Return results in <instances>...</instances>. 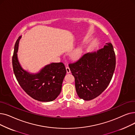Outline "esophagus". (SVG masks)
I'll return each instance as SVG.
<instances>
[{
    "instance_id": "obj_1",
    "label": "esophagus",
    "mask_w": 135,
    "mask_h": 135,
    "mask_svg": "<svg viewBox=\"0 0 135 135\" xmlns=\"http://www.w3.org/2000/svg\"><path fill=\"white\" fill-rule=\"evenodd\" d=\"M66 72L68 74H69V73H70V72H71V71H70V69L69 67H66Z\"/></svg>"
}]
</instances>
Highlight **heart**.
Returning a JSON list of instances; mask_svg holds the SVG:
<instances>
[{
  "mask_svg": "<svg viewBox=\"0 0 135 135\" xmlns=\"http://www.w3.org/2000/svg\"><path fill=\"white\" fill-rule=\"evenodd\" d=\"M82 53V49L81 47H79L75 49L71 53V58L74 60L79 59L81 57Z\"/></svg>",
  "mask_w": 135,
  "mask_h": 135,
  "instance_id": "obj_1",
  "label": "heart"
}]
</instances>
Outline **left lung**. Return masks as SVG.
<instances>
[{
  "instance_id": "8db88e82",
  "label": "left lung",
  "mask_w": 135,
  "mask_h": 135,
  "mask_svg": "<svg viewBox=\"0 0 135 135\" xmlns=\"http://www.w3.org/2000/svg\"><path fill=\"white\" fill-rule=\"evenodd\" d=\"M97 52L83 55L69 66L75 78L76 91L80 98L92 100L109 84L114 72L116 58L113 45L106 43Z\"/></svg>"
}]
</instances>
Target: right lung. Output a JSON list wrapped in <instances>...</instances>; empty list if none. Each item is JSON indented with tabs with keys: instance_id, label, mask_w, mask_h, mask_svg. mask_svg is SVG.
<instances>
[{
	"instance_id": "obj_1",
	"label": "right lung",
	"mask_w": 135,
	"mask_h": 135,
	"mask_svg": "<svg viewBox=\"0 0 135 135\" xmlns=\"http://www.w3.org/2000/svg\"><path fill=\"white\" fill-rule=\"evenodd\" d=\"M17 40L12 62L14 73L19 85L27 94L40 102L55 100L61 92L62 83L66 73L64 64L53 62L43 68L40 72L32 74L22 69L17 58L19 41Z\"/></svg>"
}]
</instances>
